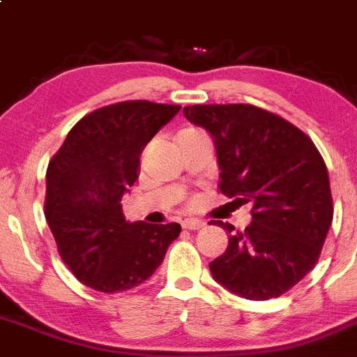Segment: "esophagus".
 I'll return each instance as SVG.
<instances>
[{
  "label": "esophagus",
  "instance_id": "obj_1",
  "mask_svg": "<svg viewBox=\"0 0 357 357\" xmlns=\"http://www.w3.org/2000/svg\"><path fill=\"white\" fill-rule=\"evenodd\" d=\"M206 225L204 222H201V220H185V222H182V227L185 230H199L203 229Z\"/></svg>",
  "mask_w": 357,
  "mask_h": 357
}]
</instances>
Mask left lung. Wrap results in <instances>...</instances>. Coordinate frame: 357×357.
<instances>
[{
	"instance_id": "obj_1",
	"label": "left lung",
	"mask_w": 357,
	"mask_h": 357,
	"mask_svg": "<svg viewBox=\"0 0 357 357\" xmlns=\"http://www.w3.org/2000/svg\"><path fill=\"white\" fill-rule=\"evenodd\" d=\"M183 115L215 141L222 194L252 204L244 232L218 222L229 248L209 263L213 278L244 299L282 296L313 270L332 225L321 154L301 128L258 106L194 105Z\"/></svg>"
}]
</instances>
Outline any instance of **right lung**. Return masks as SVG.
I'll return each instance as SVG.
<instances>
[{
	"label": "right lung",
	"mask_w": 357,
	"mask_h": 357,
	"mask_svg": "<svg viewBox=\"0 0 357 357\" xmlns=\"http://www.w3.org/2000/svg\"><path fill=\"white\" fill-rule=\"evenodd\" d=\"M178 105L122 101L80 119L47 165L44 215L75 278L105 294L148 280L182 227L127 222L122 196L139 177L142 149Z\"/></svg>",
	"instance_id": "1"
}]
</instances>
